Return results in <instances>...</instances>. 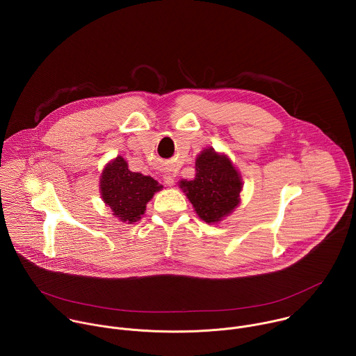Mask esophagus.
<instances>
[{"instance_id": "1", "label": "esophagus", "mask_w": 356, "mask_h": 356, "mask_svg": "<svg viewBox=\"0 0 356 356\" xmlns=\"http://www.w3.org/2000/svg\"><path fill=\"white\" fill-rule=\"evenodd\" d=\"M163 181H165L169 187H172V186L175 184V177H173L170 173H165V175H163Z\"/></svg>"}]
</instances>
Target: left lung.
Returning a JSON list of instances; mask_svg holds the SVG:
<instances>
[{
    "label": "left lung",
    "mask_w": 356,
    "mask_h": 356,
    "mask_svg": "<svg viewBox=\"0 0 356 356\" xmlns=\"http://www.w3.org/2000/svg\"><path fill=\"white\" fill-rule=\"evenodd\" d=\"M179 187L200 220L218 224L239 206L243 183L241 173L225 154H220L214 147H204L195 158L194 179L180 180Z\"/></svg>",
    "instance_id": "obj_1"
}]
</instances>
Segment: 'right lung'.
I'll use <instances>...</instances> for the list:
<instances>
[{
    "label": "right lung",
    "mask_w": 356,
    "mask_h": 356,
    "mask_svg": "<svg viewBox=\"0 0 356 356\" xmlns=\"http://www.w3.org/2000/svg\"><path fill=\"white\" fill-rule=\"evenodd\" d=\"M162 188L154 177L131 172L122 156L110 161L99 176V194L104 204L115 218L127 224L139 221L147 202Z\"/></svg>",
    "instance_id": "obj_1"
}]
</instances>
